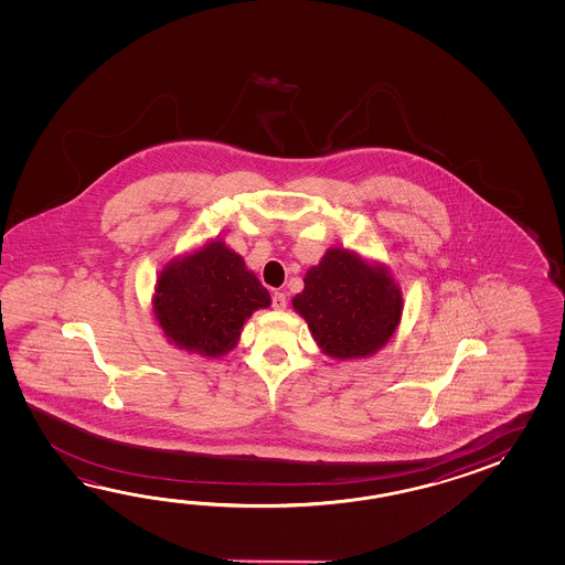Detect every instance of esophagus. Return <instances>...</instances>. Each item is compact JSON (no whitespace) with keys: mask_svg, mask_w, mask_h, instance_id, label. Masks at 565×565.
<instances>
[{"mask_svg":"<svg viewBox=\"0 0 565 565\" xmlns=\"http://www.w3.org/2000/svg\"><path fill=\"white\" fill-rule=\"evenodd\" d=\"M273 307H275L277 311H285V309H287V295H285V292H275V295H273Z\"/></svg>","mask_w":565,"mask_h":565,"instance_id":"obj_1","label":"esophagus"}]
</instances>
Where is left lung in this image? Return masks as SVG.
Masks as SVG:
<instances>
[{
  "label": "left lung",
  "instance_id": "left-lung-1",
  "mask_svg": "<svg viewBox=\"0 0 565 565\" xmlns=\"http://www.w3.org/2000/svg\"><path fill=\"white\" fill-rule=\"evenodd\" d=\"M317 345L333 360L373 355L396 333L402 290L384 266L345 248H329L292 299Z\"/></svg>",
  "mask_w": 565,
  "mask_h": 565
}]
</instances>
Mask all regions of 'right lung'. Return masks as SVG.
<instances>
[{"mask_svg":"<svg viewBox=\"0 0 565 565\" xmlns=\"http://www.w3.org/2000/svg\"><path fill=\"white\" fill-rule=\"evenodd\" d=\"M270 295L222 241L173 258L157 278L153 311L175 348L220 358L236 348L246 319Z\"/></svg>","mask_w":565,"mask_h":565,"instance_id":"1","label":"right lung"}]
</instances>
